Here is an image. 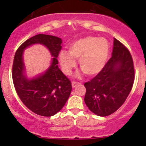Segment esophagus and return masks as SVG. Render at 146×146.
I'll list each match as a JSON object with an SVG mask.
<instances>
[{
    "instance_id": "esophagus-1",
    "label": "esophagus",
    "mask_w": 146,
    "mask_h": 146,
    "mask_svg": "<svg viewBox=\"0 0 146 146\" xmlns=\"http://www.w3.org/2000/svg\"><path fill=\"white\" fill-rule=\"evenodd\" d=\"M80 84H81V82H76V81H73V82H72V87H73V88H76V87L77 86V85H80Z\"/></svg>"
}]
</instances>
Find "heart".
Returning a JSON list of instances; mask_svg holds the SVG:
<instances>
[{
	"label": "heart",
	"mask_w": 146,
	"mask_h": 146,
	"mask_svg": "<svg viewBox=\"0 0 146 146\" xmlns=\"http://www.w3.org/2000/svg\"><path fill=\"white\" fill-rule=\"evenodd\" d=\"M110 46L104 38L88 36L77 39L68 46V51L59 54L61 67L66 74H69L76 66L74 59L78 60L79 67L88 76L99 73L108 60Z\"/></svg>",
	"instance_id": "1"
}]
</instances>
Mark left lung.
<instances>
[{
	"mask_svg": "<svg viewBox=\"0 0 146 146\" xmlns=\"http://www.w3.org/2000/svg\"><path fill=\"white\" fill-rule=\"evenodd\" d=\"M134 78V65L130 51L114 38L112 56L99 73L84 84L87 107L100 117L113 114L126 101Z\"/></svg>",
	"mask_w": 146,
	"mask_h": 146,
	"instance_id": "1",
	"label": "left lung"
}]
</instances>
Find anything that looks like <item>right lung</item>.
Returning <instances> with one entry per match:
<instances>
[{"instance_id":"right-lung-1","label":"right lung","mask_w":146,"mask_h":146,"mask_svg":"<svg viewBox=\"0 0 146 146\" xmlns=\"http://www.w3.org/2000/svg\"><path fill=\"white\" fill-rule=\"evenodd\" d=\"M62 40L57 36L36 35L19 46L15 54L12 76L19 98L29 110L38 115L51 117L64 107L72 90L70 80L58 68L57 57L61 51ZM34 43H42L54 56L52 64L44 74L32 80L23 75L24 49Z\"/></svg>"}]
</instances>
